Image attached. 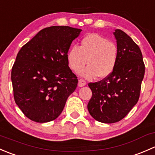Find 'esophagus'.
<instances>
[{"mask_svg":"<svg viewBox=\"0 0 155 155\" xmlns=\"http://www.w3.org/2000/svg\"><path fill=\"white\" fill-rule=\"evenodd\" d=\"M86 85V82L84 79H79V82H78V86L79 87H83Z\"/></svg>","mask_w":155,"mask_h":155,"instance_id":"esophagus-1","label":"esophagus"}]
</instances>
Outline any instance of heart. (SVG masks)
Listing matches in <instances>:
<instances>
[{
	"label": "heart",
	"instance_id": "heart-1",
	"mask_svg": "<svg viewBox=\"0 0 155 155\" xmlns=\"http://www.w3.org/2000/svg\"><path fill=\"white\" fill-rule=\"evenodd\" d=\"M68 64L73 71H79L86 62L87 67L79 74L88 79L107 78L112 74L118 61V48L98 34H87L79 46H72L67 54Z\"/></svg>",
	"mask_w": 155,
	"mask_h": 155
}]
</instances>
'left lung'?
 Masks as SVG:
<instances>
[{
	"instance_id": "8db88e82",
	"label": "left lung",
	"mask_w": 155,
	"mask_h": 155,
	"mask_svg": "<svg viewBox=\"0 0 155 155\" xmlns=\"http://www.w3.org/2000/svg\"><path fill=\"white\" fill-rule=\"evenodd\" d=\"M118 61L112 74L88 86L92 97L87 104L90 115L97 121L112 124L121 121L138 102L145 64L140 47L120 29L113 33Z\"/></svg>"
}]
</instances>
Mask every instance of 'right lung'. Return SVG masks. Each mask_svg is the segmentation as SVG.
<instances>
[{
  "label": "right lung",
  "instance_id": "right-lung-1",
  "mask_svg": "<svg viewBox=\"0 0 155 155\" xmlns=\"http://www.w3.org/2000/svg\"><path fill=\"white\" fill-rule=\"evenodd\" d=\"M82 30L51 26L39 31L21 47L12 68L15 104L31 121L56 119L78 79L68 66L67 54Z\"/></svg>",
  "mask_w": 155,
  "mask_h": 155
}]
</instances>
